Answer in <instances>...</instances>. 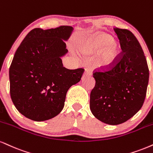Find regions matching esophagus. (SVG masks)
Returning a JSON list of instances; mask_svg holds the SVG:
<instances>
[{"instance_id": "obj_1", "label": "esophagus", "mask_w": 153, "mask_h": 153, "mask_svg": "<svg viewBox=\"0 0 153 153\" xmlns=\"http://www.w3.org/2000/svg\"><path fill=\"white\" fill-rule=\"evenodd\" d=\"M85 75H87V76H90V75H92V71L90 69H86L85 71Z\"/></svg>"}]
</instances>
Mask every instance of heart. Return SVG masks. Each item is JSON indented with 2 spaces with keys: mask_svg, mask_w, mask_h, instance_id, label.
Masks as SVG:
<instances>
[{
  "mask_svg": "<svg viewBox=\"0 0 153 153\" xmlns=\"http://www.w3.org/2000/svg\"><path fill=\"white\" fill-rule=\"evenodd\" d=\"M80 50L85 54H95L97 51L96 62L99 66H107L115 58L117 45L109 35L97 32L90 35L82 42Z\"/></svg>",
  "mask_w": 153,
  "mask_h": 153,
  "instance_id": "b5f03b06",
  "label": "heart"
}]
</instances>
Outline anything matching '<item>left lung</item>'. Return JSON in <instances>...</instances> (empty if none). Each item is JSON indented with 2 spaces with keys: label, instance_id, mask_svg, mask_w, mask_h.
Segmentation results:
<instances>
[{
  "label": "left lung",
  "instance_id": "8db88e82",
  "mask_svg": "<svg viewBox=\"0 0 153 153\" xmlns=\"http://www.w3.org/2000/svg\"><path fill=\"white\" fill-rule=\"evenodd\" d=\"M122 51L108 67L93 73L90 108L101 122L115 126L140 110L146 96L149 69L138 40L126 29L115 27Z\"/></svg>",
  "mask_w": 153,
  "mask_h": 153
}]
</instances>
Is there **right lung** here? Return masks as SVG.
I'll return each instance as SVG.
<instances>
[{
	"label": "right lung",
	"mask_w": 153,
	"mask_h": 153,
	"mask_svg": "<svg viewBox=\"0 0 153 153\" xmlns=\"http://www.w3.org/2000/svg\"><path fill=\"white\" fill-rule=\"evenodd\" d=\"M73 28L62 25L43 30L35 28L18 48L9 69L10 93L15 107L35 121L56 117L65 105L66 93L80 81L85 70H69L61 57Z\"/></svg>",
	"instance_id": "add662e5"
}]
</instances>
